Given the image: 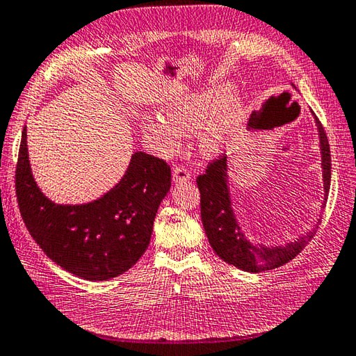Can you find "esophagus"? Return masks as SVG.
Instances as JSON below:
<instances>
[{"label":"esophagus","mask_w":356,"mask_h":356,"mask_svg":"<svg viewBox=\"0 0 356 356\" xmlns=\"http://www.w3.org/2000/svg\"><path fill=\"white\" fill-rule=\"evenodd\" d=\"M191 179V172L188 171L186 168H184V166H180V165H177V166H174V170H172V180L174 182H188V180Z\"/></svg>","instance_id":"esophagus-1"}]
</instances>
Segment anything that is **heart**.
<instances>
[{"label": "heart", "mask_w": 356, "mask_h": 356, "mask_svg": "<svg viewBox=\"0 0 356 356\" xmlns=\"http://www.w3.org/2000/svg\"><path fill=\"white\" fill-rule=\"evenodd\" d=\"M242 104L234 100L229 88H213L204 92L188 94L165 106V117L146 115L142 129L160 152L176 154L185 132L200 134V151L208 157L224 152L242 120Z\"/></svg>", "instance_id": "1"}]
</instances>
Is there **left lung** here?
I'll return each mask as SVG.
<instances>
[{"label":"left lung","mask_w":356,"mask_h":356,"mask_svg":"<svg viewBox=\"0 0 356 356\" xmlns=\"http://www.w3.org/2000/svg\"><path fill=\"white\" fill-rule=\"evenodd\" d=\"M293 86V85H291ZM295 88V86H293ZM315 115V113H312ZM315 123L319 137V149H321V168H323V186H324V208L327 194L330 190L332 163L330 146L321 122L315 115ZM228 159L222 156L207 166L205 174L197 177V186L200 191V216L205 228L208 242L214 253L229 266L241 268L248 273H261V271L273 270L290 262L295 256L302 252L305 245L313 239L316 233V225L309 233L299 236L293 242L285 245L266 247L262 243H253L247 239L242 232L233 210L232 194L228 182Z\"/></svg>","instance_id":"1"}]
</instances>
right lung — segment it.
<instances>
[{"label": "right lung", "instance_id": "obj_1", "mask_svg": "<svg viewBox=\"0 0 356 356\" xmlns=\"http://www.w3.org/2000/svg\"><path fill=\"white\" fill-rule=\"evenodd\" d=\"M26 127L15 174L21 218L44 254L69 273L106 281L124 273L148 248L160 202L171 186L165 160L137 151L114 188L80 205L55 204L35 182Z\"/></svg>", "mask_w": 356, "mask_h": 356}]
</instances>
